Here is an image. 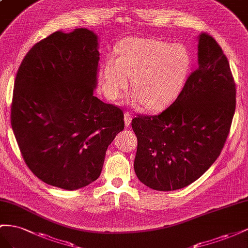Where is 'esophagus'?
Listing matches in <instances>:
<instances>
[{
    "label": "esophagus",
    "instance_id": "obj_1",
    "mask_svg": "<svg viewBox=\"0 0 248 248\" xmlns=\"http://www.w3.org/2000/svg\"><path fill=\"white\" fill-rule=\"evenodd\" d=\"M132 118H133V116L130 114V113H128V112L124 113V124H125V126H130Z\"/></svg>",
    "mask_w": 248,
    "mask_h": 248
}]
</instances>
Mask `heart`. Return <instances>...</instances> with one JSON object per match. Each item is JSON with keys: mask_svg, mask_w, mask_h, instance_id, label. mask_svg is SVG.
I'll return each instance as SVG.
<instances>
[{"mask_svg": "<svg viewBox=\"0 0 248 248\" xmlns=\"http://www.w3.org/2000/svg\"><path fill=\"white\" fill-rule=\"evenodd\" d=\"M193 58L181 44L132 37L122 42L118 58L108 56L103 66V90L111 101H117L134 77L132 102L145 104L150 110L171 105L185 88Z\"/></svg>", "mask_w": 248, "mask_h": 248, "instance_id": "1", "label": "heart"}]
</instances>
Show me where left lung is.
<instances>
[{"label": "left lung", "instance_id": "8db88e82", "mask_svg": "<svg viewBox=\"0 0 248 248\" xmlns=\"http://www.w3.org/2000/svg\"><path fill=\"white\" fill-rule=\"evenodd\" d=\"M199 67L180 96L158 115L132 120L138 146L137 178L158 191L190 185L220 155L236 108V84L230 63L216 40L199 36Z\"/></svg>", "mask_w": 248, "mask_h": 248}]
</instances>
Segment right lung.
<instances>
[{"label":"right lung","instance_id":"right-lung-1","mask_svg":"<svg viewBox=\"0 0 248 248\" xmlns=\"http://www.w3.org/2000/svg\"><path fill=\"white\" fill-rule=\"evenodd\" d=\"M97 36L84 28L37 42L14 82L11 126L27 166L47 185L77 190L100 176L124 113L93 95Z\"/></svg>","mask_w":248,"mask_h":248}]
</instances>
